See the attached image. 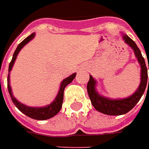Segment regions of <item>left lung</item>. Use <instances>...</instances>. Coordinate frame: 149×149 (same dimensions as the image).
<instances>
[{
  "label": "left lung",
  "mask_w": 149,
  "mask_h": 149,
  "mask_svg": "<svg viewBox=\"0 0 149 149\" xmlns=\"http://www.w3.org/2000/svg\"><path fill=\"white\" fill-rule=\"evenodd\" d=\"M123 39L125 43L128 44L134 49L135 56L137 57L138 61L141 65V83L134 94L122 100H110L98 94V92L95 89L96 81L91 75H89V80L87 84V91L89 94V99L91 100V104L97 111L109 115H122L127 113L139 101L142 95H143L145 91L146 86L148 85V88H149V79L148 80V69L146 67L144 58L141 54V51L134 41L127 35H123Z\"/></svg>",
  "instance_id": "obj_1"
}]
</instances>
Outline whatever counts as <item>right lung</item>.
Returning <instances> with one entry per match:
<instances>
[{"mask_svg": "<svg viewBox=\"0 0 149 149\" xmlns=\"http://www.w3.org/2000/svg\"><path fill=\"white\" fill-rule=\"evenodd\" d=\"M35 36V33H32L31 36H29L28 37H26L21 43L19 44V45L17 46L16 49L15 50L14 54H13V57L12 60L10 61V65H9V70H8V77H7V89H8L9 94L10 95V98L12 102L14 103V104L16 106V108L20 110V112H22L24 114H26V116L34 118V119H37V120H45V119H49L50 118L54 117V115H56L59 112H60V109L62 107V103H63V99H64V90L66 86L70 84L72 82V80L74 79L76 74H73L70 76H69L68 78L65 79L61 84H60V90L59 93L56 96V98L54 99V100L49 105L45 106V107H28V106L25 105L23 104L20 103L18 100L15 98L12 92H11V88L10 85V71L11 70L13 65L15 63V60L17 57V54L20 52V50L26 44L28 43L30 40H31Z\"/></svg>", "mask_w": 149, "mask_h": 149, "instance_id": "1", "label": "right lung"}]
</instances>
